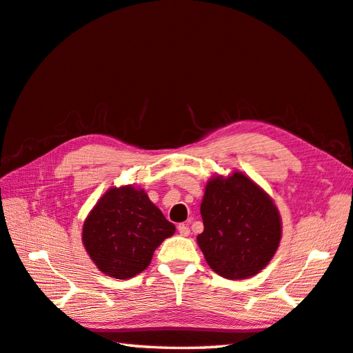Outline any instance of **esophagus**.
Listing matches in <instances>:
<instances>
[{
  "instance_id": "34e87169",
  "label": "esophagus",
  "mask_w": 353,
  "mask_h": 353,
  "mask_svg": "<svg viewBox=\"0 0 353 353\" xmlns=\"http://www.w3.org/2000/svg\"><path fill=\"white\" fill-rule=\"evenodd\" d=\"M178 232H179V234H181V236H189L190 234V228H189V225H187V224H179L178 225Z\"/></svg>"
}]
</instances>
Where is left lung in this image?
<instances>
[{
  "mask_svg": "<svg viewBox=\"0 0 353 353\" xmlns=\"http://www.w3.org/2000/svg\"><path fill=\"white\" fill-rule=\"evenodd\" d=\"M201 216L204 232L196 237L198 245L208 267L225 279L256 276L274 257L282 239L274 201L239 170L208 179Z\"/></svg>",
  "mask_w": 353,
  "mask_h": 353,
  "instance_id": "left-lung-1",
  "label": "left lung"
}]
</instances>
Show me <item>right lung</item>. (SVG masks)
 I'll return each mask as SVG.
<instances>
[{"label":"right lung","mask_w":353,"mask_h":353,"mask_svg":"<svg viewBox=\"0 0 353 353\" xmlns=\"http://www.w3.org/2000/svg\"><path fill=\"white\" fill-rule=\"evenodd\" d=\"M175 233L143 189H108L86 216L82 242L99 271L114 279H131L145 271L154 251Z\"/></svg>","instance_id":"1"}]
</instances>
